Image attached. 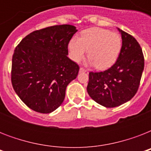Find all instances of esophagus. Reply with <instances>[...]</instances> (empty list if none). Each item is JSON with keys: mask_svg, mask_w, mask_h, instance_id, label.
<instances>
[{"mask_svg": "<svg viewBox=\"0 0 151 151\" xmlns=\"http://www.w3.org/2000/svg\"><path fill=\"white\" fill-rule=\"evenodd\" d=\"M81 72V73H82V72H86V70H85V69H84L83 68V67H81L80 68V70H79Z\"/></svg>", "mask_w": 151, "mask_h": 151, "instance_id": "1", "label": "esophagus"}]
</instances>
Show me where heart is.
Masks as SVG:
<instances>
[{"label":"heart","instance_id":"heart-1","mask_svg":"<svg viewBox=\"0 0 151 151\" xmlns=\"http://www.w3.org/2000/svg\"><path fill=\"white\" fill-rule=\"evenodd\" d=\"M122 37L117 33L103 28H91L81 33V38L73 37L68 45L70 56L79 62L86 54L98 70H106L117 61L122 50Z\"/></svg>","mask_w":151,"mask_h":151}]
</instances>
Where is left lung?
Segmentation results:
<instances>
[{
	"label": "left lung",
	"mask_w": 151,
	"mask_h": 151,
	"mask_svg": "<svg viewBox=\"0 0 151 151\" xmlns=\"http://www.w3.org/2000/svg\"><path fill=\"white\" fill-rule=\"evenodd\" d=\"M122 47L117 61L103 72H90L87 91L90 97L106 107H115L129 101L139 87L144 57L136 38L118 29Z\"/></svg>",
	"instance_id": "8db88e82"
}]
</instances>
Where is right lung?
<instances>
[{
    "instance_id": "1",
    "label": "right lung",
    "mask_w": 151,
    "mask_h": 151,
    "mask_svg": "<svg viewBox=\"0 0 151 151\" xmlns=\"http://www.w3.org/2000/svg\"><path fill=\"white\" fill-rule=\"evenodd\" d=\"M77 31L72 25L46 27L28 34L16 46L12 84L31 110L49 114L63 102L66 86L79 71L78 64L67 57L68 44Z\"/></svg>"
}]
</instances>
